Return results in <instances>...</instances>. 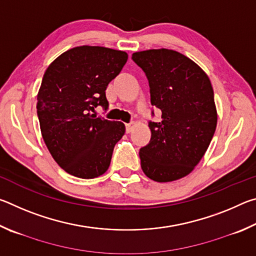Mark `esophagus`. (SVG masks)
Wrapping results in <instances>:
<instances>
[{"label": "esophagus", "mask_w": 256, "mask_h": 256, "mask_svg": "<svg viewBox=\"0 0 256 256\" xmlns=\"http://www.w3.org/2000/svg\"><path fill=\"white\" fill-rule=\"evenodd\" d=\"M125 126H126V133H130V132L133 131V128L136 126V124H134V123H128L126 125H125Z\"/></svg>", "instance_id": "esophagus-1"}]
</instances>
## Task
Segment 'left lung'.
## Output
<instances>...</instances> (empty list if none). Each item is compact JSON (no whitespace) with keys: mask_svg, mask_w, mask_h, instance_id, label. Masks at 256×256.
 I'll return each mask as SVG.
<instances>
[{"mask_svg":"<svg viewBox=\"0 0 256 256\" xmlns=\"http://www.w3.org/2000/svg\"><path fill=\"white\" fill-rule=\"evenodd\" d=\"M132 60L149 81L151 105L162 110L160 122H149L151 138L138 152L141 168L159 183L180 180L193 170L214 138L211 82L196 63L172 50L136 52Z\"/></svg>","mask_w":256,"mask_h":256,"instance_id":"left-lung-1","label":"left lung"}]
</instances>
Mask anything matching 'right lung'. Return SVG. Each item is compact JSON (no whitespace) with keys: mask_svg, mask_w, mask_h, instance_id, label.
<instances>
[{"mask_svg":"<svg viewBox=\"0 0 256 256\" xmlns=\"http://www.w3.org/2000/svg\"><path fill=\"white\" fill-rule=\"evenodd\" d=\"M126 60L122 50L79 46L47 68L37 96V115L52 157L70 175L94 178L110 167L125 126L94 112L97 106L108 110L107 86Z\"/></svg>","mask_w":256,"mask_h":256,"instance_id":"right-lung-1","label":"right lung"}]
</instances>
